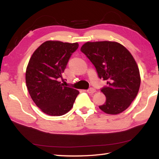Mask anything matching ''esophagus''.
Returning a JSON list of instances; mask_svg holds the SVG:
<instances>
[{
  "label": "esophagus",
  "instance_id": "1",
  "mask_svg": "<svg viewBox=\"0 0 159 159\" xmlns=\"http://www.w3.org/2000/svg\"><path fill=\"white\" fill-rule=\"evenodd\" d=\"M95 92H96V90L95 89V88H90L89 89L87 90V93H88L93 94V93H95Z\"/></svg>",
  "mask_w": 159,
  "mask_h": 159
}]
</instances>
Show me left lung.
<instances>
[{
	"instance_id": "8db88e82",
	"label": "left lung",
	"mask_w": 159,
	"mask_h": 159,
	"mask_svg": "<svg viewBox=\"0 0 159 159\" xmlns=\"http://www.w3.org/2000/svg\"><path fill=\"white\" fill-rule=\"evenodd\" d=\"M80 51L95 66L98 77L107 81L101 88L106 102L99 106L108 114H118L130 105L140 85L138 66L130 52L121 44L111 41L88 42Z\"/></svg>"
}]
</instances>
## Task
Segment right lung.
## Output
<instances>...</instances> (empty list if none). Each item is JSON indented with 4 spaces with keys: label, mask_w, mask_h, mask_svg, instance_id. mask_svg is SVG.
<instances>
[{
    "label": "right lung",
    "mask_w": 159,
    "mask_h": 159,
    "mask_svg": "<svg viewBox=\"0 0 159 159\" xmlns=\"http://www.w3.org/2000/svg\"><path fill=\"white\" fill-rule=\"evenodd\" d=\"M77 43L45 41L35 50L26 71V83L31 99L43 112L59 116L69 111L79 92L64 86L59 79Z\"/></svg>",
    "instance_id": "add662e5"
}]
</instances>
